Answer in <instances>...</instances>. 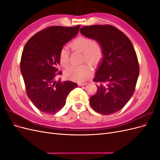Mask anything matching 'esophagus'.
I'll use <instances>...</instances> for the list:
<instances>
[{
  "instance_id": "obj_1",
  "label": "esophagus",
  "mask_w": 160,
  "mask_h": 160,
  "mask_svg": "<svg viewBox=\"0 0 160 160\" xmlns=\"http://www.w3.org/2000/svg\"><path fill=\"white\" fill-rule=\"evenodd\" d=\"M78 85L79 86H84V85H87V83H86V82H82V83H79Z\"/></svg>"
}]
</instances>
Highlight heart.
<instances>
[{"mask_svg":"<svg viewBox=\"0 0 160 160\" xmlns=\"http://www.w3.org/2000/svg\"><path fill=\"white\" fill-rule=\"evenodd\" d=\"M72 51L82 52V60L95 65L98 64L103 57V51L99 42L93 41L89 37H79L72 40L69 45ZM59 61L61 65L67 68L70 64L69 52L67 49L62 48L59 52ZM91 73V69L87 64L78 66H71L65 72L67 78L76 81H83L88 78Z\"/></svg>","mask_w":160,"mask_h":160,"instance_id":"1","label":"heart"}]
</instances>
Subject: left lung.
Here are the masks:
<instances>
[{"instance_id":"1","label":"left lung","mask_w":160,"mask_h":160,"mask_svg":"<svg viewBox=\"0 0 160 160\" xmlns=\"http://www.w3.org/2000/svg\"><path fill=\"white\" fill-rule=\"evenodd\" d=\"M86 37L99 42L103 59L93 81L98 91L91 97L90 105L103 115L118 112L132 98L139 73L136 52L129 38L112 25H95L81 28Z\"/></svg>"}]
</instances>
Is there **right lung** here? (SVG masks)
<instances>
[{
  "label": "right lung",
  "mask_w": 160,
  "mask_h": 160,
  "mask_svg": "<svg viewBox=\"0 0 160 160\" xmlns=\"http://www.w3.org/2000/svg\"><path fill=\"white\" fill-rule=\"evenodd\" d=\"M75 27H49L36 33L24 47L21 71L27 94L35 107L45 113L52 114L64 107L66 99L77 84L70 81H55L60 65L59 52L62 47L79 32Z\"/></svg>",
  "instance_id": "obj_1"
}]
</instances>
